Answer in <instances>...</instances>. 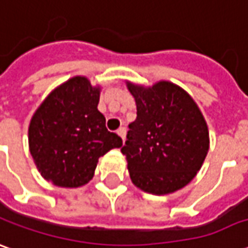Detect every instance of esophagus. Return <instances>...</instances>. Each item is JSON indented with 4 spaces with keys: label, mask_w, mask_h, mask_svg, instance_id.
Returning a JSON list of instances; mask_svg holds the SVG:
<instances>
[{
    "label": "esophagus",
    "mask_w": 248,
    "mask_h": 248,
    "mask_svg": "<svg viewBox=\"0 0 248 248\" xmlns=\"http://www.w3.org/2000/svg\"><path fill=\"white\" fill-rule=\"evenodd\" d=\"M117 133H118V136H119V137L122 138V140L124 141V134H126V129H124V127H119V129L117 130Z\"/></svg>",
    "instance_id": "obj_1"
}]
</instances>
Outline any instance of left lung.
Masks as SVG:
<instances>
[{"label": "left lung", "instance_id": "8db88e82", "mask_svg": "<svg viewBox=\"0 0 248 248\" xmlns=\"http://www.w3.org/2000/svg\"><path fill=\"white\" fill-rule=\"evenodd\" d=\"M137 119L129 124L121 152L131 182L151 194L185 187L200 171L209 149V131L198 106L186 91L160 81L152 88L127 82Z\"/></svg>", "mask_w": 248, "mask_h": 248}]
</instances>
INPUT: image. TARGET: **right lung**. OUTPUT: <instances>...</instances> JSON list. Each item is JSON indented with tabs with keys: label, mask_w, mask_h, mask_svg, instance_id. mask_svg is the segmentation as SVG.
<instances>
[{
	"label": "right lung",
	"mask_w": 248,
	"mask_h": 248,
	"mask_svg": "<svg viewBox=\"0 0 248 248\" xmlns=\"http://www.w3.org/2000/svg\"><path fill=\"white\" fill-rule=\"evenodd\" d=\"M99 99V88L77 76L54 89L33 114L30 152L42 176L55 186L88 183L99 157L122 146V138L106 127Z\"/></svg>",
	"instance_id": "1"
}]
</instances>
